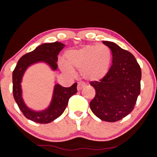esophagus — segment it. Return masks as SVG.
Returning a JSON list of instances; mask_svg holds the SVG:
<instances>
[{"label": "esophagus", "instance_id": "34e87169", "mask_svg": "<svg viewBox=\"0 0 157 157\" xmlns=\"http://www.w3.org/2000/svg\"><path fill=\"white\" fill-rule=\"evenodd\" d=\"M85 86H86V84H84V82H78V87H77V88H78V90L79 91V90H82L83 88H84Z\"/></svg>", "mask_w": 157, "mask_h": 157}]
</instances>
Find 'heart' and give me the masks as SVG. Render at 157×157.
<instances>
[{"instance_id": "obj_1", "label": "heart", "mask_w": 157, "mask_h": 157, "mask_svg": "<svg viewBox=\"0 0 157 157\" xmlns=\"http://www.w3.org/2000/svg\"><path fill=\"white\" fill-rule=\"evenodd\" d=\"M65 58L66 61L59 60L63 72L73 75V69H78L86 80L99 82L105 78L111 68L112 52L107 46L88 44L68 51Z\"/></svg>"}]
</instances>
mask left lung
Wrapping results in <instances>:
<instances>
[{
    "label": "left lung",
    "instance_id": "left-lung-1",
    "mask_svg": "<svg viewBox=\"0 0 157 157\" xmlns=\"http://www.w3.org/2000/svg\"><path fill=\"white\" fill-rule=\"evenodd\" d=\"M111 49L112 65L100 82H91L96 95L90 103L94 114L102 121L115 122L134 108L140 93L141 69L134 56L111 41H102Z\"/></svg>",
    "mask_w": 157,
    "mask_h": 157
}]
</instances>
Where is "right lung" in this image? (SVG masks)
<instances>
[{
  "mask_svg": "<svg viewBox=\"0 0 157 157\" xmlns=\"http://www.w3.org/2000/svg\"><path fill=\"white\" fill-rule=\"evenodd\" d=\"M65 44L59 42L44 43L34 51L21 56L13 72V97L19 109L26 118L39 123H48L61 116L67 106L69 99L77 92V83L71 87L65 88L56 84L53 90L51 103L46 109L35 111L26 105L22 96L21 82L23 76L29 67L38 63H44L52 71L58 70L56 62L60 51Z\"/></svg>",
  "mask_w": 157,
  "mask_h": 157,
  "instance_id": "add662e5",
  "label": "right lung"
}]
</instances>
